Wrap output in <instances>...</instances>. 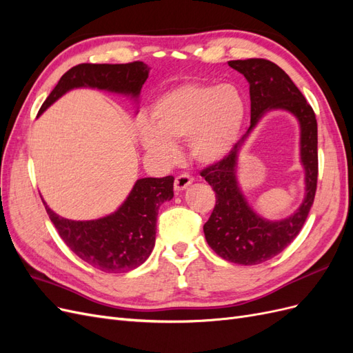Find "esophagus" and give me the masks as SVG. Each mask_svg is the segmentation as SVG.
<instances>
[{
  "instance_id": "34e87169",
  "label": "esophagus",
  "mask_w": 353,
  "mask_h": 353,
  "mask_svg": "<svg viewBox=\"0 0 353 353\" xmlns=\"http://www.w3.org/2000/svg\"><path fill=\"white\" fill-rule=\"evenodd\" d=\"M190 184H193V178H191L190 175L187 174H183L175 178V183H174V187L176 191H183L185 190Z\"/></svg>"
}]
</instances>
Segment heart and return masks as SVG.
I'll return each mask as SVG.
<instances>
[{
  "label": "heart",
  "instance_id": "heart-1",
  "mask_svg": "<svg viewBox=\"0 0 353 353\" xmlns=\"http://www.w3.org/2000/svg\"><path fill=\"white\" fill-rule=\"evenodd\" d=\"M245 116L248 100L237 85L183 83L154 101L153 122L138 123V135L145 150L160 162H175V141L188 140L191 157L212 165L237 144Z\"/></svg>",
  "mask_w": 353,
  "mask_h": 353
}]
</instances>
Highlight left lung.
<instances>
[{"label":"left lung","instance_id":"1","mask_svg":"<svg viewBox=\"0 0 353 353\" xmlns=\"http://www.w3.org/2000/svg\"><path fill=\"white\" fill-rule=\"evenodd\" d=\"M228 66L240 72L250 85V126L221 162L206 168L201 176L216 193V205L203 225L208 244L222 259L239 265H258L272 259L301 232L312 208L318 176V128L315 113L290 77L265 59L232 60ZM272 110L293 114L299 122L301 163L305 170V197L290 217L271 221L248 205L236 179L241 147L261 117Z\"/></svg>","mask_w":353,"mask_h":353}]
</instances>
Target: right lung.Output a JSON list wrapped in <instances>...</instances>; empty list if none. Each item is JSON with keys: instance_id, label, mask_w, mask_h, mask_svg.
<instances>
[{"instance_id": "1", "label": "right lung", "mask_w": 353, "mask_h": 353, "mask_svg": "<svg viewBox=\"0 0 353 353\" xmlns=\"http://www.w3.org/2000/svg\"><path fill=\"white\" fill-rule=\"evenodd\" d=\"M148 72L150 68L143 61L126 65L82 63L63 74L41 105L39 114L66 92L77 88L125 95L138 104ZM172 197L174 176H165L137 179L122 205L110 215L99 219L73 221L63 218L44 199L42 201L61 240L83 262L103 272H128L138 268L150 256L156 243L159 208Z\"/></svg>"}]
</instances>
